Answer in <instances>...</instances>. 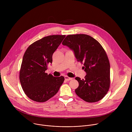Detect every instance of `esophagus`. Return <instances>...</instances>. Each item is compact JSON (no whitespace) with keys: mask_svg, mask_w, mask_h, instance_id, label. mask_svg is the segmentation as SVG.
<instances>
[{"mask_svg":"<svg viewBox=\"0 0 132 132\" xmlns=\"http://www.w3.org/2000/svg\"><path fill=\"white\" fill-rule=\"evenodd\" d=\"M72 78H70L68 76H65V79L66 80V81H69L70 80H71Z\"/></svg>","mask_w":132,"mask_h":132,"instance_id":"esophagus-1","label":"esophagus"}]
</instances>
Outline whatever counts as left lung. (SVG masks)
Instances as JSON below:
<instances>
[{
    "label": "left lung",
    "instance_id": "obj_1",
    "mask_svg": "<svg viewBox=\"0 0 132 132\" xmlns=\"http://www.w3.org/2000/svg\"><path fill=\"white\" fill-rule=\"evenodd\" d=\"M73 50L78 62L84 64L87 75L85 79H75L79 82L75 89L76 95L88 102L101 100L110 85V65L106 53L102 45L92 37L84 34L67 35L63 42Z\"/></svg>",
    "mask_w": 132,
    "mask_h": 132
}]
</instances>
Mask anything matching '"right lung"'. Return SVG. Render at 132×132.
Wrapping results in <instances>:
<instances>
[{
  "mask_svg": "<svg viewBox=\"0 0 132 132\" xmlns=\"http://www.w3.org/2000/svg\"><path fill=\"white\" fill-rule=\"evenodd\" d=\"M65 35H52L31 44L23 55L19 79L23 90L31 100L44 102L55 96L64 81L63 76L55 77L45 70L52 63V56Z\"/></svg>",
  "mask_w": 132,
  "mask_h": 132,
  "instance_id": "add662e5",
  "label": "right lung"
}]
</instances>
